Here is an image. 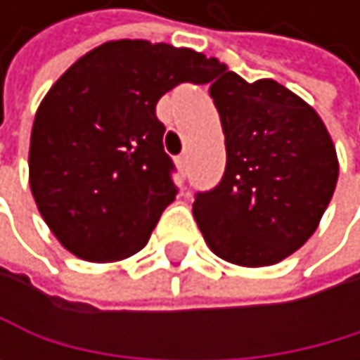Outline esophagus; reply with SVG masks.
I'll return each instance as SVG.
<instances>
[{"label": "esophagus", "mask_w": 360, "mask_h": 360, "mask_svg": "<svg viewBox=\"0 0 360 360\" xmlns=\"http://www.w3.org/2000/svg\"><path fill=\"white\" fill-rule=\"evenodd\" d=\"M188 166H190V158H188V155H179V158H176V168L181 170V174L188 172Z\"/></svg>", "instance_id": "1"}]
</instances>
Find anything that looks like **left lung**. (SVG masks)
Listing matches in <instances>:
<instances>
[{"mask_svg":"<svg viewBox=\"0 0 360 360\" xmlns=\"http://www.w3.org/2000/svg\"><path fill=\"white\" fill-rule=\"evenodd\" d=\"M214 77L226 170L192 214L220 259L274 266L320 226L339 176L337 150L320 114L278 82L248 84L222 62Z\"/></svg>","mask_w":360,"mask_h":360,"instance_id":"1","label":"left lung"}]
</instances>
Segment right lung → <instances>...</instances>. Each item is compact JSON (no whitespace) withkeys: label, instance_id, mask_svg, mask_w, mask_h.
Instances as JSON below:
<instances>
[{"label":"right lung","instance_id":"obj_1","mask_svg":"<svg viewBox=\"0 0 360 360\" xmlns=\"http://www.w3.org/2000/svg\"><path fill=\"white\" fill-rule=\"evenodd\" d=\"M218 66L188 47L108 40L73 62L40 101L30 138V190L56 240L112 264L142 250L174 200L166 127L155 105Z\"/></svg>","mask_w":360,"mask_h":360}]
</instances>
